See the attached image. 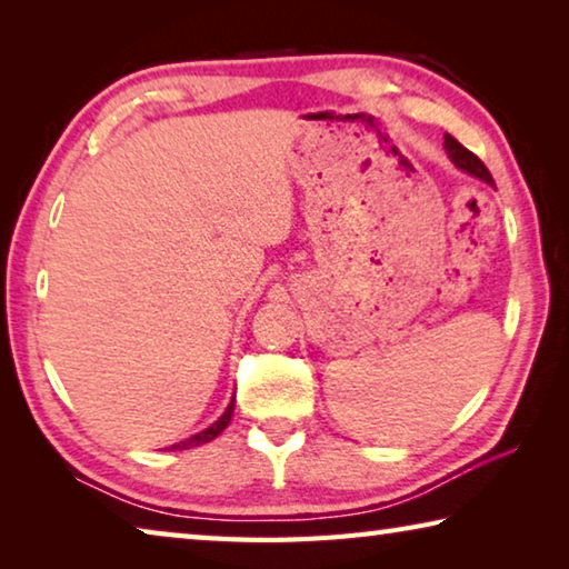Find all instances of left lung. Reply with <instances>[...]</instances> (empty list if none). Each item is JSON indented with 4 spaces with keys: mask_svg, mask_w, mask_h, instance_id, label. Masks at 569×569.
Masks as SVG:
<instances>
[{
    "mask_svg": "<svg viewBox=\"0 0 569 569\" xmlns=\"http://www.w3.org/2000/svg\"><path fill=\"white\" fill-rule=\"evenodd\" d=\"M445 148H447V152H449L451 162H455V166H457L459 170H465V172H469V176H475V178H479V180L489 182V186H495L492 172L487 170L485 162H481V160L475 156V152L461 146V142H457L455 138H451V134H445Z\"/></svg>",
    "mask_w": 569,
    "mask_h": 569,
    "instance_id": "1",
    "label": "left lung"
}]
</instances>
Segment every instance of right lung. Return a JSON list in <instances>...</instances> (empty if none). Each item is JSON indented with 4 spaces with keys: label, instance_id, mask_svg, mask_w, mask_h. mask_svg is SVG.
Returning a JSON list of instances; mask_svg holds the SVG:
<instances>
[{
    "label": "right lung",
    "instance_id": "right-lung-1",
    "mask_svg": "<svg viewBox=\"0 0 569 569\" xmlns=\"http://www.w3.org/2000/svg\"><path fill=\"white\" fill-rule=\"evenodd\" d=\"M233 407H236V397L230 399V403H228V409L223 411V417H220L216 423H210L208 429H203V431H198V435H192L190 439H186V441H178V445H172L170 449H192V447H200V445H208V441H213L220 431H223L228 423H230V417H233Z\"/></svg>",
    "mask_w": 569,
    "mask_h": 569
}]
</instances>
